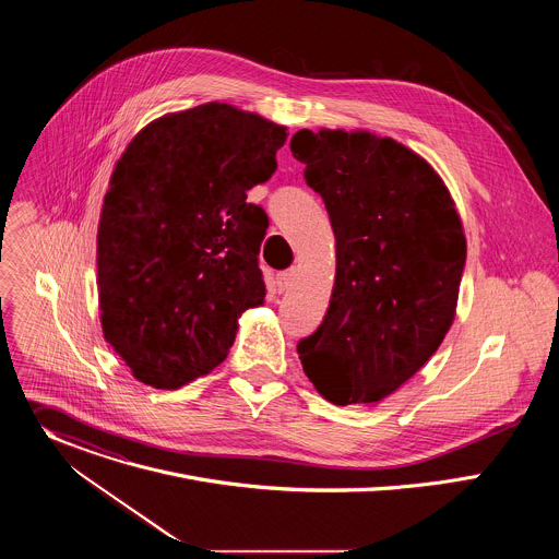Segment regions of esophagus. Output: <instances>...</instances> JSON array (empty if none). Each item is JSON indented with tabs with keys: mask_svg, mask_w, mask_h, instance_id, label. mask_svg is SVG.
<instances>
[{
	"mask_svg": "<svg viewBox=\"0 0 559 559\" xmlns=\"http://www.w3.org/2000/svg\"><path fill=\"white\" fill-rule=\"evenodd\" d=\"M294 278H296V270H294V267H292V270H285V272H278V274H276V285H278V289L285 292V289L294 283Z\"/></svg>",
	"mask_w": 559,
	"mask_h": 559,
	"instance_id": "34e87169",
	"label": "esophagus"
}]
</instances>
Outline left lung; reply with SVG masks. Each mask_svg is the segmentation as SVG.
Instances as JSON below:
<instances>
[{
    "instance_id": "left-lung-1",
    "label": "left lung",
    "mask_w": 559,
    "mask_h": 559,
    "mask_svg": "<svg viewBox=\"0 0 559 559\" xmlns=\"http://www.w3.org/2000/svg\"><path fill=\"white\" fill-rule=\"evenodd\" d=\"M292 154L336 238L328 313L298 343L334 405L373 407L414 378L453 325L466 238L449 188L412 147L369 130H298Z\"/></svg>"
}]
</instances>
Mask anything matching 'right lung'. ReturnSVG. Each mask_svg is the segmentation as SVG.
I'll return each instance as SVG.
<instances>
[{"label": "right lung", "instance_id": "add662e5", "mask_svg": "<svg viewBox=\"0 0 559 559\" xmlns=\"http://www.w3.org/2000/svg\"><path fill=\"white\" fill-rule=\"evenodd\" d=\"M287 128L210 102L126 145L97 227L104 338L132 376L179 389L221 365L238 318L265 302L267 216L248 190L276 173Z\"/></svg>", "mask_w": 559, "mask_h": 559}]
</instances>
